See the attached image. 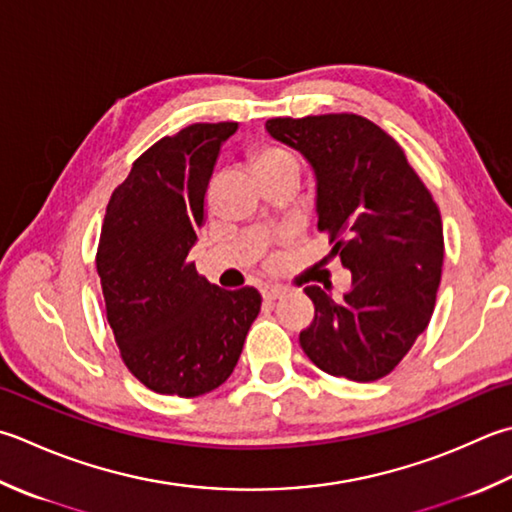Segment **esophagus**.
Listing matches in <instances>:
<instances>
[{
    "label": "esophagus",
    "mask_w": 512,
    "mask_h": 512,
    "mask_svg": "<svg viewBox=\"0 0 512 512\" xmlns=\"http://www.w3.org/2000/svg\"><path fill=\"white\" fill-rule=\"evenodd\" d=\"M262 293H264V299H282L286 295V288L277 284H268L264 286Z\"/></svg>",
    "instance_id": "1"
}]
</instances>
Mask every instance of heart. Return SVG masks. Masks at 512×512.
<instances>
[{
    "mask_svg": "<svg viewBox=\"0 0 512 512\" xmlns=\"http://www.w3.org/2000/svg\"><path fill=\"white\" fill-rule=\"evenodd\" d=\"M284 162H295V159H293V155L286 153V150L279 146H262L255 150L253 157H250V164H253L255 173H259V170H264L268 166L284 164Z\"/></svg>",
    "mask_w": 512,
    "mask_h": 512,
    "instance_id": "heart-1",
    "label": "heart"
}]
</instances>
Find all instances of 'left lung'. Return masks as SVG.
I'll list each match as a JSON object with an SVG mask.
<instances>
[{"mask_svg": "<svg viewBox=\"0 0 512 512\" xmlns=\"http://www.w3.org/2000/svg\"><path fill=\"white\" fill-rule=\"evenodd\" d=\"M270 137L317 177V228L353 275L342 299L306 286L315 319L299 333L310 362L353 382L386 377L435 310L444 264L442 215L402 146L353 113L268 119Z\"/></svg>", "mask_w": 512, "mask_h": 512, "instance_id": "8db88e82", "label": "left lung"}]
</instances>
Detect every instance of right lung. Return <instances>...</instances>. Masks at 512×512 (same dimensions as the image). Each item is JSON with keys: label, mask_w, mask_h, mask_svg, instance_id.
<instances>
[{"label": "right lung", "mask_w": 512, "mask_h": 512, "mask_svg": "<svg viewBox=\"0 0 512 512\" xmlns=\"http://www.w3.org/2000/svg\"><path fill=\"white\" fill-rule=\"evenodd\" d=\"M237 122L193 124L135 159L106 206L97 273L126 368L162 395L199 397L237 366L262 308L257 288L224 290L197 273L204 197Z\"/></svg>", "instance_id": "add662e5"}]
</instances>
